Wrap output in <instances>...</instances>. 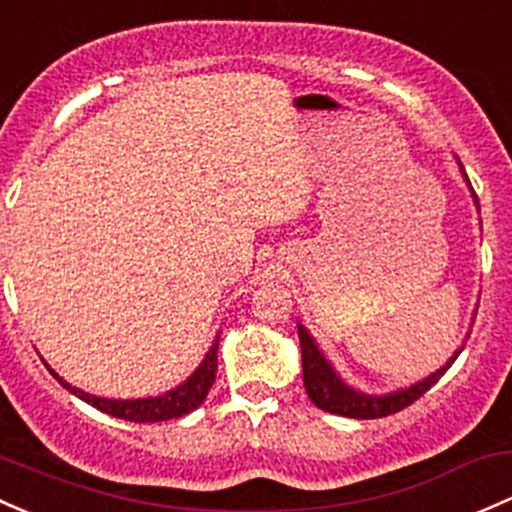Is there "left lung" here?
<instances>
[{
	"instance_id": "1",
	"label": "left lung",
	"mask_w": 512,
	"mask_h": 512,
	"mask_svg": "<svg viewBox=\"0 0 512 512\" xmlns=\"http://www.w3.org/2000/svg\"><path fill=\"white\" fill-rule=\"evenodd\" d=\"M299 343H301V365H304V387L309 400L314 402L319 410L341 414V417H353V419H380V417H387V414H395L405 410V407H410L412 402H417L429 387L437 383L461 353V351L456 353L444 368L437 370L434 375H429V378L422 380V383L407 387V390H397L392 392V395L370 397V395H360V392L351 390V387L343 385L341 380H338V375L333 373L331 365L326 363V358L321 355L319 348H316V343L311 341V336L306 333L304 326H299Z\"/></svg>"
}]
</instances>
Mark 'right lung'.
Here are the masks:
<instances>
[{"label":"right lung","instance_id":"right-lung-1","mask_svg":"<svg viewBox=\"0 0 512 512\" xmlns=\"http://www.w3.org/2000/svg\"><path fill=\"white\" fill-rule=\"evenodd\" d=\"M215 370H218V341L211 346V351H208L201 368H198L184 385L166 392V395L149 397V400H102V397L88 395V392L78 390V387H71L66 380L58 378L53 370L51 373L66 390H71L75 397L85 400L88 405L98 407L100 412L112 414V417L117 419H127V422H164V419L184 417V414L193 412L196 407L203 405V400L208 397V390L213 387Z\"/></svg>","mask_w":512,"mask_h":512}]
</instances>
